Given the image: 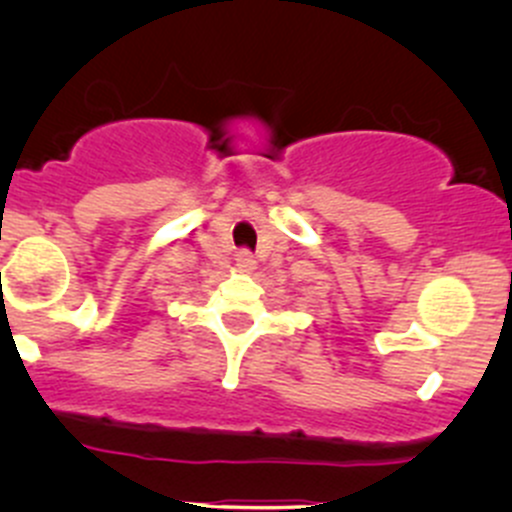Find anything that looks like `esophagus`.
Wrapping results in <instances>:
<instances>
[{
    "label": "esophagus",
    "mask_w": 512,
    "mask_h": 512,
    "mask_svg": "<svg viewBox=\"0 0 512 512\" xmlns=\"http://www.w3.org/2000/svg\"><path fill=\"white\" fill-rule=\"evenodd\" d=\"M235 267L240 272H252L255 270V257H252L250 252H240V255L235 257Z\"/></svg>",
    "instance_id": "34e87169"
}]
</instances>
